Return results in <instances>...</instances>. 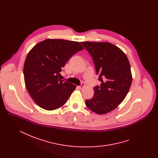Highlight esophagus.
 <instances>
[{
  "label": "esophagus",
  "mask_w": 158,
  "mask_h": 158,
  "mask_svg": "<svg viewBox=\"0 0 158 158\" xmlns=\"http://www.w3.org/2000/svg\"><path fill=\"white\" fill-rule=\"evenodd\" d=\"M84 86H85V83H82L81 86H78V88H79V89H82L84 87Z\"/></svg>",
  "instance_id": "esophagus-1"
}]
</instances>
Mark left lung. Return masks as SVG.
I'll return each mask as SVG.
<instances>
[{"label":"left lung","mask_w":158,"mask_h":158,"mask_svg":"<svg viewBox=\"0 0 158 158\" xmlns=\"http://www.w3.org/2000/svg\"><path fill=\"white\" fill-rule=\"evenodd\" d=\"M92 57L98 80L94 95L85 101L87 107L98 114L116 108L126 98L131 86L132 75L129 61L120 48L110 43L81 42Z\"/></svg>","instance_id":"obj_1"}]
</instances>
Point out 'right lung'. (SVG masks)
<instances>
[{
    "label": "right lung",
    "mask_w": 158,
    "mask_h": 158,
    "mask_svg": "<svg viewBox=\"0 0 158 158\" xmlns=\"http://www.w3.org/2000/svg\"><path fill=\"white\" fill-rule=\"evenodd\" d=\"M83 49L77 41L46 39L28 53L23 66L25 84L39 106L51 111L66 102L76 85L61 80L60 72L70 57Z\"/></svg>",
    "instance_id": "add662e5"
}]
</instances>
